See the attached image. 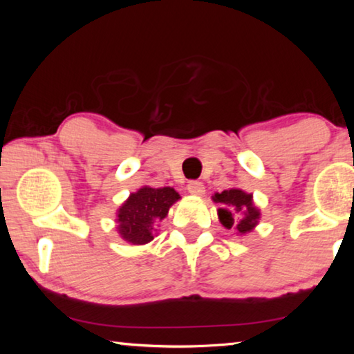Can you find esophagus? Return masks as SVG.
I'll return each instance as SVG.
<instances>
[{
  "mask_svg": "<svg viewBox=\"0 0 354 354\" xmlns=\"http://www.w3.org/2000/svg\"><path fill=\"white\" fill-rule=\"evenodd\" d=\"M187 190H189V194L200 196V195L205 194V184L200 183V181H190L187 184Z\"/></svg>",
  "mask_w": 354,
  "mask_h": 354,
  "instance_id": "1",
  "label": "esophagus"
}]
</instances>
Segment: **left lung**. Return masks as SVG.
Returning a JSON list of instances; mask_svg holds the SVG:
<instances>
[{
	"instance_id": "1",
	"label": "left lung",
	"mask_w": 354,
	"mask_h": 354,
	"mask_svg": "<svg viewBox=\"0 0 354 354\" xmlns=\"http://www.w3.org/2000/svg\"><path fill=\"white\" fill-rule=\"evenodd\" d=\"M250 194H245L241 189L223 190L221 194L214 195L215 203H221L226 207L218 209V218L221 225L227 230L236 227L239 232H250L259 220V211L253 206Z\"/></svg>"
}]
</instances>
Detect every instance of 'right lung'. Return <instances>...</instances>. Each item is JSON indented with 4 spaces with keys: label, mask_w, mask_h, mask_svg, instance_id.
Instances as JSON below:
<instances>
[{
    "label": "right lung",
    "mask_w": 354,
    "mask_h": 354,
    "mask_svg": "<svg viewBox=\"0 0 354 354\" xmlns=\"http://www.w3.org/2000/svg\"><path fill=\"white\" fill-rule=\"evenodd\" d=\"M179 200L175 189L142 187L118 209V232L124 241L133 245H143L153 241V225L165 218L170 206Z\"/></svg>",
    "instance_id": "obj_1"
}]
</instances>
